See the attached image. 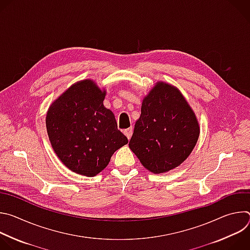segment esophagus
I'll list each match as a JSON object with an SVG mask.
<instances>
[{
    "label": "esophagus",
    "instance_id": "1",
    "mask_svg": "<svg viewBox=\"0 0 250 250\" xmlns=\"http://www.w3.org/2000/svg\"><path fill=\"white\" fill-rule=\"evenodd\" d=\"M124 133H125V135L129 139V138L131 137V134H132V127L130 126V127H128V128H126V129H124Z\"/></svg>",
    "mask_w": 250,
    "mask_h": 250
}]
</instances>
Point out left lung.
I'll use <instances>...</instances> for the list:
<instances>
[{
	"label": "left lung",
	"instance_id": "obj_1",
	"mask_svg": "<svg viewBox=\"0 0 250 250\" xmlns=\"http://www.w3.org/2000/svg\"><path fill=\"white\" fill-rule=\"evenodd\" d=\"M200 135L197 117L179 89L158 81L141 104L129 148L154 174L181 165Z\"/></svg>",
	"mask_w": 250,
	"mask_h": 250
}]
</instances>
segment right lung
Wrapping results in <instances>:
<instances>
[{"label": "right lung", "instance_id": "add662e5", "mask_svg": "<svg viewBox=\"0 0 250 250\" xmlns=\"http://www.w3.org/2000/svg\"><path fill=\"white\" fill-rule=\"evenodd\" d=\"M105 89L94 80L71 85L46 113V130L51 146L71 171L93 177L108 166L127 137L118 129L115 115L104 108Z\"/></svg>", "mask_w": 250, "mask_h": 250}]
</instances>
